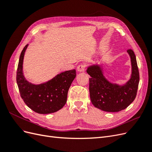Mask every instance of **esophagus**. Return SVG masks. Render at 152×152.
<instances>
[{
	"label": "esophagus",
	"instance_id": "obj_1",
	"mask_svg": "<svg viewBox=\"0 0 152 152\" xmlns=\"http://www.w3.org/2000/svg\"><path fill=\"white\" fill-rule=\"evenodd\" d=\"M86 65L84 64H80L79 66H77V70L79 72H84L85 70Z\"/></svg>",
	"mask_w": 152,
	"mask_h": 152
}]
</instances>
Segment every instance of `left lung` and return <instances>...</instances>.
<instances>
[{"label": "left lung", "mask_w": 152, "mask_h": 152, "mask_svg": "<svg viewBox=\"0 0 152 152\" xmlns=\"http://www.w3.org/2000/svg\"><path fill=\"white\" fill-rule=\"evenodd\" d=\"M132 66L131 79L123 86L110 82L103 75L98 65L87 68L89 78L90 98L96 108L108 112H117L126 109L134 100L140 82L136 56L132 49L127 50Z\"/></svg>", "instance_id": "1"}]
</instances>
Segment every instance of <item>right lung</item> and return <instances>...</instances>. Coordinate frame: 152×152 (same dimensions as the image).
Masks as SVG:
<instances>
[{"label": "right lung", "mask_w": 152, "mask_h": 152, "mask_svg": "<svg viewBox=\"0 0 152 152\" xmlns=\"http://www.w3.org/2000/svg\"><path fill=\"white\" fill-rule=\"evenodd\" d=\"M28 44L22 50L17 69L16 82L21 98L33 111L40 114L56 112L66 103L67 94L76 71L62 72L45 83L35 85L27 81L23 73V62Z\"/></svg>", "instance_id": "1"}]
</instances>
